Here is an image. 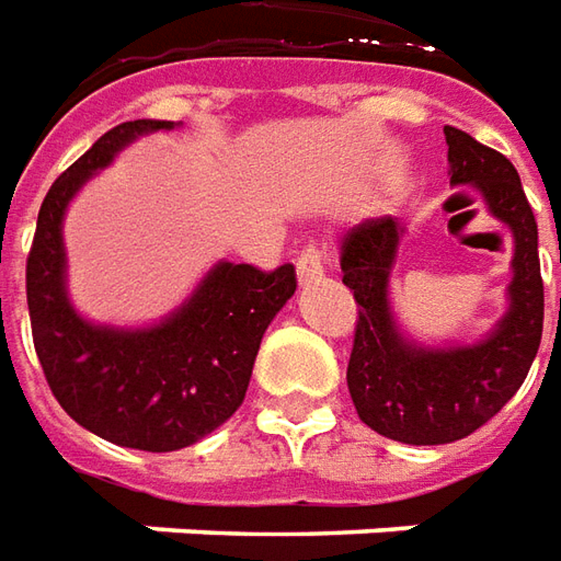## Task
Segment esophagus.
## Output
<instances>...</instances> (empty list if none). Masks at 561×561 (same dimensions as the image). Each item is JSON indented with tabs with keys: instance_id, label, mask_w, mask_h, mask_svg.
Here are the masks:
<instances>
[{
	"instance_id": "1",
	"label": "esophagus",
	"mask_w": 561,
	"mask_h": 561,
	"mask_svg": "<svg viewBox=\"0 0 561 561\" xmlns=\"http://www.w3.org/2000/svg\"><path fill=\"white\" fill-rule=\"evenodd\" d=\"M323 265H325L323 250L313 248V244H308V248L301 250L299 260H296V272H299V284H313L317 277H323Z\"/></svg>"
}]
</instances>
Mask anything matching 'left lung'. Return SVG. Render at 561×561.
<instances>
[{
	"instance_id": "8db88e82",
	"label": "left lung",
	"mask_w": 561,
	"mask_h": 561,
	"mask_svg": "<svg viewBox=\"0 0 561 561\" xmlns=\"http://www.w3.org/2000/svg\"><path fill=\"white\" fill-rule=\"evenodd\" d=\"M444 135L450 184H478L492 214L514 232L511 311L474 347L426 351L408 344L387 301L399 220L375 217L347 229L341 272L359 308L347 387L365 426L401 444H450L478 432L523 387L543 332L538 224L514 162L462 129L444 126Z\"/></svg>"
}]
</instances>
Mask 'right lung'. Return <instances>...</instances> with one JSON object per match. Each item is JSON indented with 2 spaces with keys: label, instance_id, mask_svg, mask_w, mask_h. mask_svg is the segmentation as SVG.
Here are the masks:
<instances>
[{
  "label": "right lung",
  "instance_id": "1",
  "mask_svg": "<svg viewBox=\"0 0 561 561\" xmlns=\"http://www.w3.org/2000/svg\"><path fill=\"white\" fill-rule=\"evenodd\" d=\"M172 121L114 126L47 190L30 256L26 305L45 380L62 411L99 438L147 453L196 444L236 414L265 329L296 293V268L220 262L165 323L123 332L83 323L62 287V214L90 174L135 135Z\"/></svg>",
  "mask_w": 561,
  "mask_h": 561
}]
</instances>
